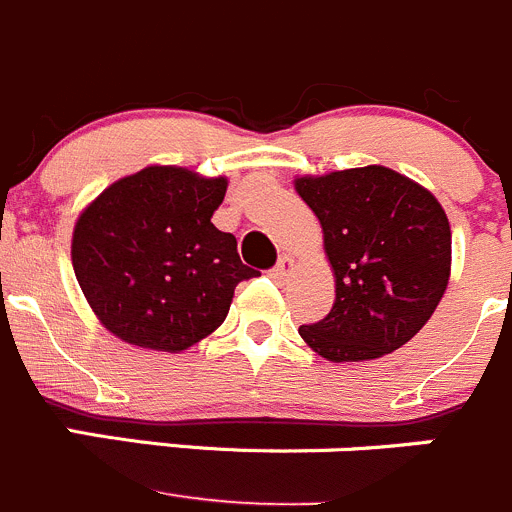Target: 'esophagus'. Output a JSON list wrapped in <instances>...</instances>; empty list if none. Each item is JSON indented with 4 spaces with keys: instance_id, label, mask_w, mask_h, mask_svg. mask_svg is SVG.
I'll return each mask as SVG.
<instances>
[{
    "instance_id": "obj_1",
    "label": "esophagus",
    "mask_w": 512,
    "mask_h": 512,
    "mask_svg": "<svg viewBox=\"0 0 512 512\" xmlns=\"http://www.w3.org/2000/svg\"><path fill=\"white\" fill-rule=\"evenodd\" d=\"M290 272H292V257L282 255L280 260H277V265L270 270V277H272V280L282 282L287 275H290Z\"/></svg>"
}]
</instances>
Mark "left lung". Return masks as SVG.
I'll list each match as a JSON object with an SVG mask.
<instances>
[{
	"label": "left lung",
	"mask_w": 512,
	"mask_h": 512,
	"mask_svg": "<svg viewBox=\"0 0 512 512\" xmlns=\"http://www.w3.org/2000/svg\"><path fill=\"white\" fill-rule=\"evenodd\" d=\"M335 270L327 317L302 325L317 355L357 362L403 347L438 307L450 277V225L425 187L370 165L300 177Z\"/></svg>",
	"instance_id": "1"
}]
</instances>
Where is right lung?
I'll return each mask as SVG.
<instances>
[{
  "instance_id": "1",
  "label": "right lung",
  "mask_w": 512,
  "mask_h": 512,
  "mask_svg": "<svg viewBox=\"0 0 512 512\" xmlns=\"http://www.w3.org/2000/svg\"><path fill=\"white\" fill-rule=\"evenodd\" d=\"M227 180L147 167L109 185L77 220L72 265L102 325L124 342L187 350L225 322L235 287L257 272L210 222Z\"/></svg>"
}]
</instances>
